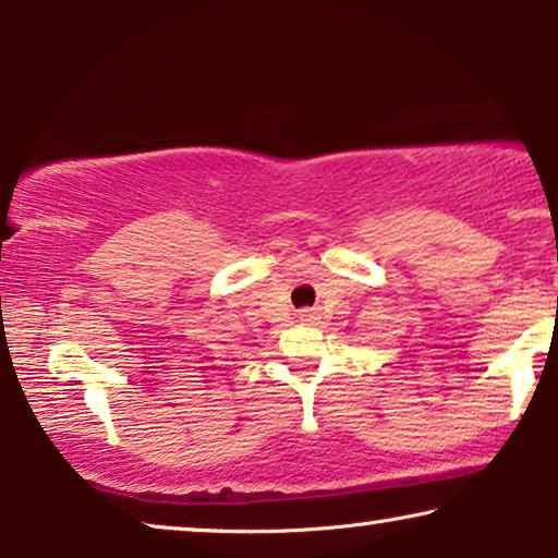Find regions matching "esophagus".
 Instances as JSON below:
<instances>
[{"mask_svg":"<svg viewBox=\"0 0 558 558\" xmlns=\"http://www.w3.org/2000/svg\"><path fill=\"white\" fill-rule=\"evenodd\" d=\"M313 313L311 311H301V320H311Z\"/></svg>","mask_w":558,"mask_h":558,"instance_id":"1","label":"esophagus"}]
</instances>
